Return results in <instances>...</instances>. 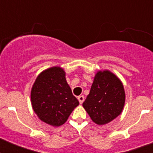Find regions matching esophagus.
<instances>
[{"instance_id":"1","label":"esophagus","mask_w":153,"mask_h":153,"mask_svg":"<svg viewBox=\"0 0 153 153\" xmlns=\"http://www.w3.org/2000/svg\"><path fill=\"white\" fill-rule=\"evenodd\" d=\"M84 96H79V97H78V100H79V103H83V101H84Z\"/></svg>"}]
</instances>
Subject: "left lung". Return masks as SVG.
<instances>
[{
  "instance_id": "obj_1",
  "label": "left lung",
  "mask_w": 153,
  "mask_h": 153,
  "mask_svg": "<svg viewBox=\"0 0 153 153\" xmlns=\"http://www.w3.org/2000/svg\"><path fill=\"white\" fill-rule=\"evenodd\" d=\"M125 100V90L120 78L108 70H99L83 106L93 122L105 125L121 114Z\"/></svg>"
}]
</instances>
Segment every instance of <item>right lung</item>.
Here are the masks:
<instances>
[{
	"mask_svg": "<svg viewBox=\"0 0 153 153\" xmlns=\"http://www.w3.org/2000/svg\"><path fill=\"white\" fill-rule=\"evenodd\" d=\"M31 105L41 121L53 126L67 122L79 101L72 93L62 67H52L42 71L30 92Z\"/></svg>",
	"mask_w": 153,
	"mask_h": 153,
	"instance_id": "add662e5",
	"label": "right lung"
}]
</instances>
